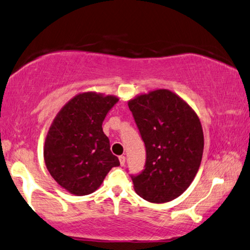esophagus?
Masks as SVG:
<instances>
[{
  "label": "esophagus",
  "mask_w": 250,
  "mask_h": 250,
  "mask_svg": "<svg viewBox=\"0 0 250 250\" xmlns=\"http://www.w3.org/2000/svg\"><path fill=\"white\" fill-rule=\"evenodd\" d=\"M125 161H126V157L124 155H121L120 156V163H121V165H124L125 164Z\"/></svg>",
  "instance_id": "obj_1"
}]
</instances>
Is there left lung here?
<instances>
[{"label":"left lung","mask_w":250,"mask_h":250,"mask_svg":"<svg viewBox=\"0 0 250 250\" xmlns=\"http://www.w3.org/2000/svg\"><path fill=\"white\" fill-rule=\"evenodd\" d=\"M128 107L146 148L145 168L132 175L134 190L153 203L180 197L200 167L205 138L191 106L167 89L142 94Z\"/></svg>","instance_id":"left-lung-1"}]
</instances>
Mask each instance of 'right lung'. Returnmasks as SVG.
I'll return each mask as SVG.
<instances>
[{
    "instance_id": "right-lung-1",
    "label": "right lung",
    "mask_w": 250,
    "mask_h": 250,
    "mask_svg": "<svg viewBox=\"0 0 250 250\" xmlns=\"http://www.w3.org/2000/svg\"><path fill=\"white\" fill-rule=\"evenodd\" d=\"M117 102L113 95L78 94L60 109L50 126L43 147L45 167L69 193H93L112 167L120 165L102 127Z\"/></svg>"
}]
</instances>
